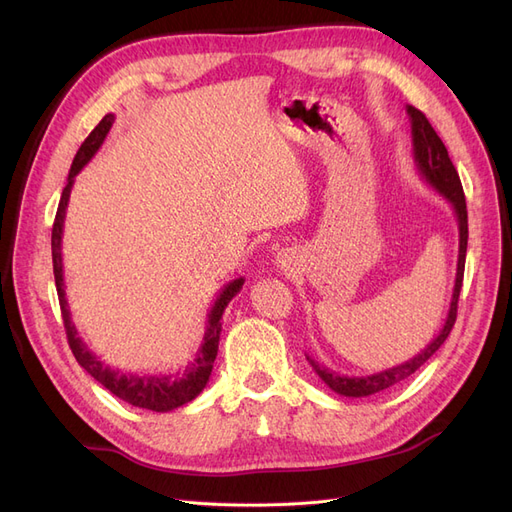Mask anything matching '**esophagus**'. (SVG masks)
Wrapping results in <instances>:
<instances>
[{
  "instance_id": "34e87169",
  "label": "esophagus",
  "mask_w": 512,
  "mask_h": 512,
  "mask_svg": "<svg viewBox=\"0 0 512 512\" xmlns=\"http://www.w3.org/2000/svg\"><path fill=\"white\" fill-rule=\"evenodd\" d=\"M277 260H280V265H282L286 271L292 269V258H288V254H280V256H277Z\"/></svg>"
}]
</instances>
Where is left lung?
Listing matches in <instances>:
<instances>
[{"label":"left lung","mask_w":512,"mask_h":512,"mask_svg":"<svg viewBox=\"0 0 512 512\" xmlns=\"http://www.w3.org/2000/svg\"><path fill=\"white\" fill-rule=\"evenodd\" d=\"M406 113L410 117V130H412V156H414V166L433 190L442 194L448 203H451L457 226H459V256H457V273H455V286H453V297L451 305H448V314L442 324L440 333L431 339V344H427L425 350L412 356L410 361L382 369L378 374L371 376H342L337 371L320 365L314 361L312 356H307V363L312 365V369L320 376V380L329 386L331 391L344 397H367L380 393L384 389H391V386L408 380L414 371L421 367L429 356L436 352L444 342L448 333H451L455 318H457V301H459V292H461V282H463V267H466V250H468V209H466V196H463V188L457 170L448 158V151L442 143V138L436 134V130L431 128V123L427 117L418 111L414 106H406Z\"/></svg>","instance_id":"8db88e82"}]
</instances>
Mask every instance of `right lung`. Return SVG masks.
Returning a JSON list of instances; mask_svg holds the SVG:
<instances>
[{"mask_svg": "<svg viewBox=\"0 0 512 512\" xmlns=\"http://www.w3.org/2000/svg\"><path fill=\"white\" fill-rule=\"evenodd\" d=\"M115 115L108 113L102 117L98 126L91 130V134L85 138V143L81 149L76 151V156L72 160L70 173H68V183L64 192H61V200L57 207L55 215V224H53V235H51V250H53V273H55V286H57V297L61 305V318H64V327L68 335V344L72 348V354L76 356V361L87 371V374L98 380L104 389L111 391L115 397L123 399L126 404H132L136 408H145L153 412H170L183 404H188L194 397L203 393V389L209 382L213 361L218 356V346H220V333H222V316L232 297L243 288V277H237V280L228 282L218 297H215L209 314H207V327L203 342H200V348L196 350L194 361L183 369V374L175 376H149V374H123L119 369H113L104 365L98 356L87 348L83 342V337H79V331H76L70 309H68V299H66V282H64V258H61V237H64V222H66V209H68V200L76 175L89 164V160L96 156L98 149L102 147L106 134L113 128Z\"/></svg>", "mask_w": 512, "mask_h": 512, "instance_id": "add662e5", "label": "right lung"}]
</instances>
